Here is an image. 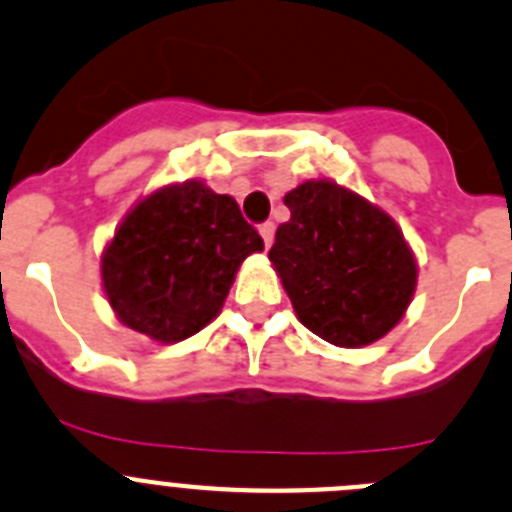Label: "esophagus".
<instances>
[{"label":"esophagus","mask_w":512,"mask_h":512,"mask_svg":"<svg viewBox=\"0 0 512 512\" xmlns=\"http://www.w3.org/2000/svg\"><path fill=\"white\" fill-rule=\"evenodd\" d=\"M260 234H262V240H265V247H270L272 240H275V224L272 222L260 224Z\"/></svg>","instance_id":"34e87169"}]
</instances>
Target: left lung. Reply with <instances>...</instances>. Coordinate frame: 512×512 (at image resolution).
<instances>
[{
    "label": "left lung",
    "mask_w": 512,
    "mask_h": 512,
    "mask_svg": "<svg viewBox=\"0 0 512 512\" xmlns=\"http://www.w3.org/2000/svg\"><path fill=\"white\" fill-rule=\"evenodd\" d=\"M272 267L308 331L341 348L384 338L412 303L417 260L394 219L336 181L285 194Z\"/></svg>",
    "instance_id": "1"
}]
</instances>
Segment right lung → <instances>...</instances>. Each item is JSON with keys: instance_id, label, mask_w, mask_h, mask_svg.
Segmentation results:
<instances>
[{"instance_id": "1", "label": "right lung", "mask_w": 512, "mask_h": 512, "mask_svg": "<svg viewBox=\"0 0 512 512\" xmlns=\"http://www.w3.org/2000/svg\"><path fill=\"white\" fill-rule=\"evenodd\" d=\"M265 242L227 194L202 181L164 186L128 212L100 260L118 321L161 343L202 331Z\"/></svg>"}]
</instances>
